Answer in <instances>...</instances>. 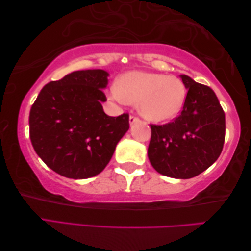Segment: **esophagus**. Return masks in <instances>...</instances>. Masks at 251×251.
I'll use <instances>...</instances> for the list:
<instances>
[{"label": "esophagus", "mask_w": 251, "mask_h": 251, "mask_svg": "<svg viewBox=\"0 0 251 251\" xmlns=\"http://www.w3.org/2000/svg\"><path fill=\"white\" fill-rule=\"evenodd\" d=\"M139 121H140V120H139V117H137V116H135V115H131V116L129 117V123H130V125L135 124V123L139 122Z\"/></svg>", "instance_id": "esophagus-1"}]
</instances>
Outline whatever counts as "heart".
Here are the masks:
<instances>
[{"mask_svg":"<svg viewBox=\"0 0 251 251\" xmlns=\"http://www.w3.org/2000/svg\"><path fill=\"white\" fill-rule=\"evenodd\" d=\"M183 83L176 76L131 71L124 74L111 96L119 102L139 103L140 113L154 122L169 121L182 110L185 101Z\"/></svg>","mask_w":251,"mask_h":251,"instance_id":"1","label":"heart"}]
</instances>
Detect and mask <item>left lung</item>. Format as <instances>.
<instances>
[{
    "label": "left lung",
    "instance_id": "obj_1",
    "mask_svg": "<svg viewBox=\"0 0 251 251\" xmlns=\"http://www.w3.org/2000/svg\"><path fill=\"white\" fill-rule=\"evenodd\" d=\"M188 88L179 116L164 125L151 124L150 163L170 178L190 179L210 167L222 152L226 114L214 90L180 75Z\"/></svg>",
    "mask_w": 251,
    "mask_h": 251
}]
</instances>
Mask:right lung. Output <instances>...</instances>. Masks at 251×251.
<instances>
[{"label":"right lung","instance_id":"add662e5","mask_svg":"<svg viewBox=\"0 0 251 251\" xmlns=\"http://www.w3.org/2000/svg\"><path fill=\"white\" fill-rule=\"evenodd\" d=\"M109 73L82 70L42 88L29 115L30 139L37 155L63 177L100 174L129 128V114L109 116L101 102Z\"/></svg>","mask_w":251,"mask_h":251}]
</instances>
